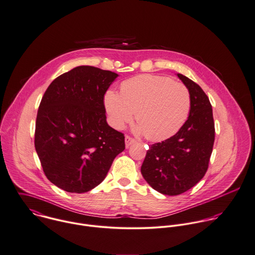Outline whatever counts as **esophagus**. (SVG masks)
Listing matches in <instances>:
<instances>
[{
  "mask_svg": "<svg viewBox=\"0 0 255 255\" xmlns=\"http://www.w3.org/2000/svg\"><path fill=\"white\" fill-rule=\"evenodd\" d=\"M136 141L131 138L130 136H125V145H126V148H129L132 144H134Z\"/></svg>",
  "mask_w": 255,
  "mask_h": 255,
  "instance_id": "34e87169",
  "label": "esophagus"
}]
</instances>
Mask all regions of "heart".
<instances>
[{
    "label": "heart",
    "instance_id": "b5f03b06",
    "mask_svg": "<svg viewBox=\"0 0 255 255\" xmlns=\"http://www.w3.org/2000/svg\"><path fill=\"white\" fill-rule=\"evenodd\" d=\"M104 106L111 125L122 129L134 113L135 131L153 142L174 136L185 124L191 110L189 89L167 76L142 74L121 84V93L108 89Z\"/></svg>",
    "mask_w": 255,
    "mask_h": 255
}]
</instances>
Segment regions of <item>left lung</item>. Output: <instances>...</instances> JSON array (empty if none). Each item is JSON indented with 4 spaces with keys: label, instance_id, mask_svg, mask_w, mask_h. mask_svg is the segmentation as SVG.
Returning a JSON list of instances; mask_svg holds the SVG:
<instances>
[{
    "label": "left lung",
    "instance_id": "obj_1",
    "mask_svg": "<svg viewBox=\"0 0 255 255\" xmlns=\"http://www.w3.org/2000/svg\"><path fill=\"white\" fill-rule=\"evenodd\" d=\"M191 94L188 120L171 138L149 146L141 173L157 192L181 195L205 176L215 142L213 108L209 97L196 82L177 73Z\"/></svg>",
    "mask_w": 255,
    "mask_h": 255
}]
</instances>
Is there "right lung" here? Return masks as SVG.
<instances>
[{
    "label": "right lung",
    "mask_w": 255,
    "mask_h": 255,
    "mask_svg": "<svg viewBox=\"0 0 255 255\" xmlns=\"http://www.w3.org/2000/svg\"><path fill=\"white\" fill-rule=\"evenodd\" d=\"M119 75L80 65L56 77L40 101L34 147L46 178L82 194L106 177L124 151V135L106 121L104 94Z\"/></svg>",
    "instance_id": "right-lung-1"
}]
</instances>
